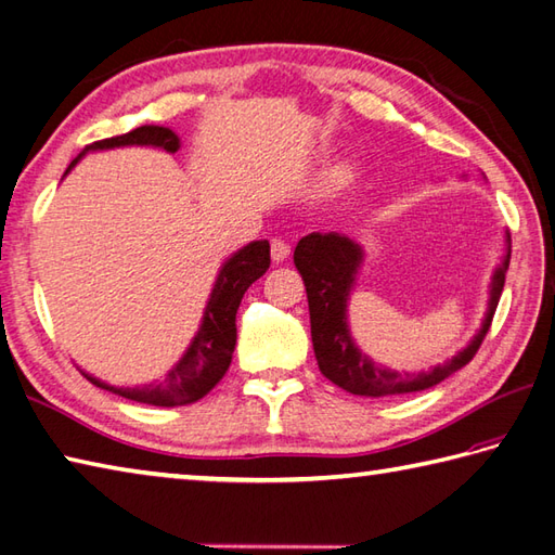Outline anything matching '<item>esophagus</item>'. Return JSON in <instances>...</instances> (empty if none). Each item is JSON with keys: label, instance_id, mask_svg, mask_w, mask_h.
<instances>
[{"label": "esophagus", "instance_id": "esophagus-1", "mask_svg": "<svg viewBox=\"0 0 555 555\" xmlns=\"http://www.w3.org/2000/svg\"><path fill=\"white\" fill-rule=\"evenodd\" d=\"M291 255V245L281 238L271 241V259H274V264H281L284 259Z\"/></svg>", "mask_w": 555, "mask_h": 555}]
</instances>
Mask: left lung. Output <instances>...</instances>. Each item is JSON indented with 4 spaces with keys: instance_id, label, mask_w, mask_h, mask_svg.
<instances>
[{
    "instance_id": "8db88e82",
    "label": "left lung",
    "mask_w": 555,
    "mask_h": 555,
    "mask_svg": "<svg viewBox=\"0 0 555 555\" xmlns=\"http://www.w3.org/2000/svg\"><path fill=\"white\" fill-rule=\"evenodd\" d=\"M362 253L360 247L346 235L338 233H310L300 238L293 253V262L300 271L305 291H308V305H310V326H312V346L314 358L320 364V372L328 382L344 388L348 393L356 396H396V393H412L431 388L446 376H451L460 367L477 356V350L485 340L493 312L499 308L501 291L505 284V271L511 264V233H508V255L496 269L491 281V300H489V314L485 326L479 328L473 344H469L460 356L451 362L439 364L431 372L422 374H396L376 367L362 352L352 346V338L348 334L346 324V300L352 281H356V271L360 267Z\"/></svg>"
}]
</instances>
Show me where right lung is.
I'll list each match as a JSON object with an SVG mask.
<instances>
[{"instance_id": "right-lung-1", "label": "right lung", "mask_w": 555, "mask_h": 555, "mask_svg": "<svg viewBox=\"0 0 555 555\" xmlns=\"http://www.w3.org/2000/svg\"><path fill=\"white\" fill-rule=\"evenodd\" d=\"M121 145H155L173 155V152L179 150V135L162 126H140L131 133L104 138L98 140V143L86 145L80 155L70 162V167L90 150H107ZM269 264V243L255 241L250 245H245L243 250L235 253L229 262L221 267L215 291H211V298L207 302L203 326H199L197 336L193 338V344L181 358V362L164 376V382L147 388H116L100 379H92L86 372H82V376L95 386L104 388V391L119 393L128 400H138V403L159 408L191 405L195 400L205 398L211 388L223 379V374H227L231 364V356L235 348V312H238V305L245 296V291L264 274Z\"/></svg>"}]
</instances>
